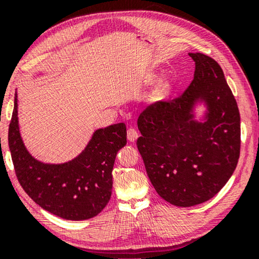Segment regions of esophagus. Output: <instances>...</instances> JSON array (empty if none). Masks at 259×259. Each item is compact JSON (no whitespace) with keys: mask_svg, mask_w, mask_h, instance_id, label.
Wrapping results in <instances>:
<instances>
[{"mask_svg":"<svg viewBox=\"0 0 259 259\" xmlns=\"http://www.w3.org/2000/svg\"><path fill=\"white\" fill-rule=\"evenodd\" d=\"M138 137H139L138 131L136 128H133V127H130L128 131H127V139H128L131 143H134V141L138 139Z\"/></svg>","mask_w":259,"mask_h":259,"instance_id":"obj_1","label":"esophagus"}]
</instances>
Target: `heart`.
<instances>
[{"mask_svg": "<svg viewBox=\"0 0 259 259\" xmlns=\"http://www.w3.org/2000/svg\"><path fill=\"white\" fill-rule=\"evenodd\" d=\"M152 80V79H151ZM168 90H169V86L167 82H161L159 86L157 87V90L154 91V94H153V99L155 100H161V99L165 98V95L168 93Z\"/></svg>", "mask_w": 259, "mask_h": 259, "instance_id": "b5f03b06", "label": "heart"}]
</instances>
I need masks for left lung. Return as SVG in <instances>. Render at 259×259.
Returning <instances> with one entry per match:
<instances>
[{"label":"left lung","mask_w":259,"mask_h":259,"mask_svg":"<svg viewBox=\"0 0 259 259\" xmlns=\"http://www.w3.org/2000/svg\"><path fill=\"white\" fill-rule=\"evenodd\" d=\"M193 80L179 98L141 113L137 146L159 196L190 207L214 197L235 171L240 153V116L236 99L217 61L201 53ZM208 107L207 121L193 119L197 101Z\"/></svg>","instance_id":"1"}]
</instances>
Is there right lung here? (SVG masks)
Returning <instances> with one entry per match:
<instances>
[{
  "instance_id": "add662e5",
  "label": "right lung",
  "mask_w": 259,
  "mask_h": 259,
  "mask_svg": "<svg viewBox=\"0 0 259 259\" xmlns=\"http://www.w3.org/2000/svg\"><path fill=\"white\" fill-rule=\"evenodd\" d=\"M123 122L95 131L86 148L65 164H44L31 157L20 136L17 95L8 143L20 185L35 203L67 221H84L104 210L112 196L116 153L127 143Z\"/></svg>"
}]
</instances>
